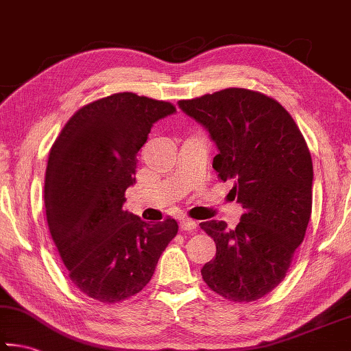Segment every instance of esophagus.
Wrapping results in <instances>:
<instances>
[{
	"label": "esophagus",
	"mask_w": 351,
	"mask_h": 351,
	"mask_svg": "<svg viewBox=\"0 0 351 351\" xmlns=\"http://www.w3.org/2000/svg\"><path fill=\"white\" fill-rule=\"evenodd\" d=\"M197 221H193V219L190 218H182L180 221V228L181 230H187V232H192V230L197 229Z\"/></svg>",
	"instance_id": "obj_1"
}]
</instances>
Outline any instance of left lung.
I'll return each instance as SVG.
<instances>
[{
    "label": "left lung",
    "mask_w": 351,
    "mask_h": 351,
    "mask_svg": "<svg viewBox=\"0 0 351 351\" xmlns=\"http://www.w3.org/2000/svg\"><path fill=\"white\" fill-rule=\"evenodd\" d=\"M180 108L215 142L212 167L245 209L235 229L224 221L201 223L217 245L201 276L212 291L232 302L271 293L304 241L313 206V162L293 117L265 94L228 88Z\"/></svg>",
    "instance_id": "left-lung-1"
}]
</instances>
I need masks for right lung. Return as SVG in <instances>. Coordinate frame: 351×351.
Returning a JSON list of instances; mask_svg holds the SVG:
<instances>
[{
  "label": "right lung",
  "instance_id": "add662e5",
  "mask_svg": "<svg viewBox=\"0 0 351 351\" xmlns=\"http://www.w3.org/2000/svg\"><path fill=\"white\" fill-rule=\"evenodd\" d=\"M169 102L117 93L85 105L51 148L45 176L49 232L75 288L102 304L138 294L178 232L167 218L148 224L123 210L138 152Z\"/></svg>",
  "mask_w": 351,
  "mask_h": 351
}]
</instances>
